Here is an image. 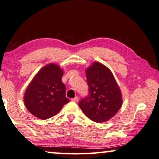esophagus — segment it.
<instances>
[{
    "label": "esophagus",
    "instance_id": "1",
    "mask_svg": "<svg viewBox=\"0 0 159 159\" xmlns=\"http://www.w3.org/2000/svg\"><path fill=\"white\" fill-rule=\"evenodd\" d=\"M72 101L74 102H78V101H79V97H75V98L72 99Z\"/></svg>",
    "mask_w": 159,
    "mask_h": 159
}]
</instances>
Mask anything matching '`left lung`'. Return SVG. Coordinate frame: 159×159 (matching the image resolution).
<instances>
[{
    "label": "left lung",
    "mask_w": 159,
    "mask_h": 159,
    "mask_svg": "<svg viewBox=\"0 0 159 159\" xmlns=\"http://www.w3.org/2000/svg\"><path fill=\"white\" fill-rule=\"evenodd\" d=\"M85 72L89 94L80 102V109L94 122L108 121L121 107L120 88L111 70L102 63L93 62Z\"/></svg>",
    "instance_id": "8db88e82"
}]
</instances>
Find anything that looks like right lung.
I'll list each match as a JSON object with an SVG mask.
<instances>
[{"mask_svg": "<svg viewBox=\"0 0 159 159\" xmlns=\"http://www.w3.org/2000/svg\"><path fill=\"white\" fill-rule=\"evenodd\" d=\"M63 70L50 63L35 75L24 94V103L33 116L40 119L50 118L70 102L65 96L66 88L62 82Z\"/></svg>", "mask_w": 159, "mask_h": 159, "instance_id": "obj_1", "label": "right lung"}]
</instances>
